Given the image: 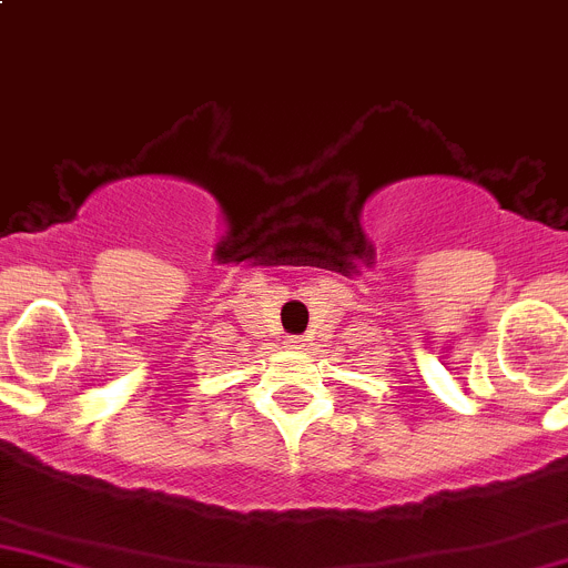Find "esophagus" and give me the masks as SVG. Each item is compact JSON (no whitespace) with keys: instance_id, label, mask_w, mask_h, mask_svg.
<instances>
[{"instance_id":"obj_1","label":"esophagus","mask_w":568,"mask_h":568,"mask_svg":"<svg viewBox=\"0 0 568 568\" xmlns=\"http://www.w3.org/2000/svg\"><path fill=\"white\" fill-rule=\"evenodd\" d=\"M305 336H288V347H294V351H305Z\"/></svg>"}]
</instances>
